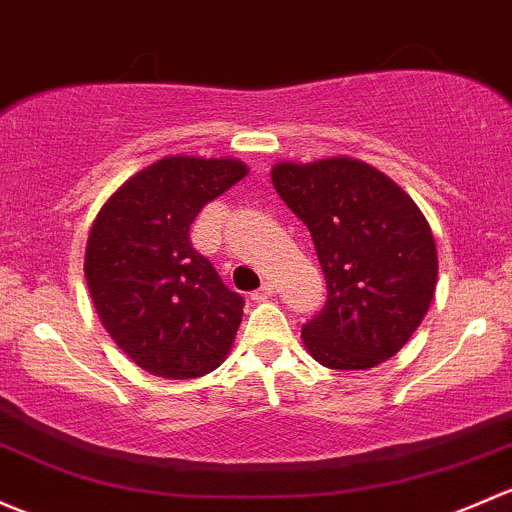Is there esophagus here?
Wrapping results in <instances>:
<instances>
[{
  "instance_id": "1",
  "label": "esophagus",
  "mask_w": 512,
  "mask_h": 512,
  "mask_svg": "<svg viewBox=\"0 0 512 512\" xmlns=\"http://www.w3.org/2000/svg\"><path fill=\"white\" fill-rule=\"evenodd\" d=\"M272 297H274V284L272 282H265L260 289H255V292H252V299H255V301H267Z\"/></svg>"
}]
</instances>
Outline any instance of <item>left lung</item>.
I'll use <instances>...</instances> for the list:
<instances>
[{
	"label": "left lung",
	"mask_w": 512,
	"mask_h": 512,
	"mask_svg": "<svg viewBox=\"0 0 512 512\" xmlns=\"http://www.w3.org/2000/svg\"><path fill=\"white\" fill-rule=\"evenodd\" d=\"M272 184L309 228L326 304L301 326L314 360L375 368L422 324L437 287V245L414 201L383 171L348 157L277 164Z\"/></svg>",
	"instance_id": "left-lung-1"
}]
</instances>
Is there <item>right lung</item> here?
<instances>
[{"instance_id": "obj_1", "label": "right lung", "mask_w": 512, "mask_h": 512, "mask_svg": "<svg viewBox=\"0 0 512 512\" xmlns=\"http://www.w3.org/2000/svg\"><path fill=\"white\" fill-rule=\"evenodd\" d=\"M245 174L233 159H159L95 218L85 247L90 297L107 333L147 373L201 378L230 351L245 299L193 250L188 230Z\"/></svg>"}]
</instances>
